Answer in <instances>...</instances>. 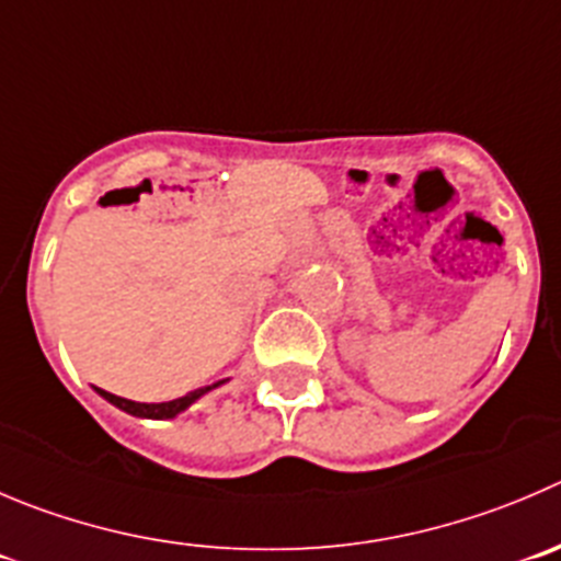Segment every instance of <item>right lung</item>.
I'll return each mask as SVG.
<instances>
[{
  "instance_id": "1",
  "label": "right lung",
  "mask_w": 561,
  "mask_h": 561,
  "mask_svg": "<svg viewBox=\"0 0 561 561\" xmlns=\"http://www.w3.org/2000/svg\"><path fill=\"white\" fill-rule=\"evenodd\" d=\"M215 386H220V382H215ZM215 386L209 388H195V391L184 393V397L179 399H170V402H159V404H146V402H131V399H124V397H115V393L110 391H101V388H95V391L101 393V397L106 399V402H112L115 408L126 410V413L131 415H140V419H173V415H179L181 410L190 408L192 402H195L197 397H204L206 391H211Z\"/></svg>"
}]
</instances>
